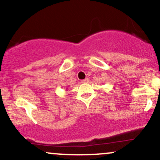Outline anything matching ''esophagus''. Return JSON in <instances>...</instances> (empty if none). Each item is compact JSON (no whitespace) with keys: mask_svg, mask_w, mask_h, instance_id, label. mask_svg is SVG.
Wrapping results in <instances>:
<instances>
[{"mask_svg":"<svg viewBox=\"0 0 160 160\" xmlns=\"http://www.w3.org/2000/svg\"><path fill=\"white\" fill-rule=\"evenodd\" d=\"M82 83H86V82H89V78H86L84 79V80H82Z\"/></svg>","mask_w":160,"mask_h":160,"instance_id":"esophagus-1","label":"esophagus"}]
</instances>
